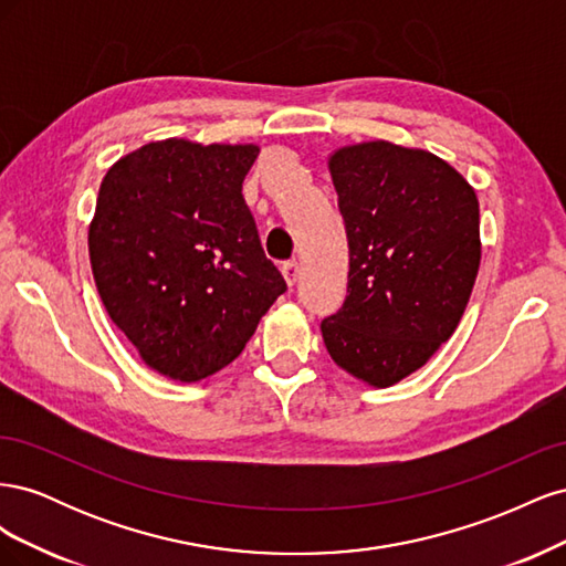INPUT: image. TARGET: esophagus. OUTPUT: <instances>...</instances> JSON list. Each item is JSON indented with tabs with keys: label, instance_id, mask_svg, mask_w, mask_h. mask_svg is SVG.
I'll return each mask as SVG.
<instances>
[{
	"label": "esophagus",
	"instance_id": "obj_1",
	"mask_svg": "<svg viewBox=\"0 0 566 566\" xmlns=\"http://www.w3.org/2000/svg\"><path fill=\"white\" fill-rule=\"evenodd\" d=\"M300 273H302V266H300L297 260H290V262L283 264V276H285L287 285H295L297 279H300Z\"/></svg>",
	"mask_w": 566,
	"mask_h": 566
}]
</instances>
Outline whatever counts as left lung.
Here are the masks:
<instances>
[{
    "label": "left lung",
    "mask_w": 566,
    "mask_h": 566,
    "mask_svg": "<svg viewBox=\"0 0 566 566\" xmlns=\"http://www.w3.org/2000/svg\"><path fill=\"white\" fill-rule=\"evenodd\" d=\"M349 243L347 297L321 321L333 361L373 387L427 364L465 312L482 260L479 202L455 169L389 142L331 158Z\"/></svg>",
    "instance_id": "1"
}]
</instances>
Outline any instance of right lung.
<instances>
[{
  "label": "right lung",
  "mask_w": 566,
  "mask_h": 566,
  "mask_svg": "<svg viewBox=\"0 0 566 566\" xmlns=\"http://www.w3.org/2000/svg\"><path fill=\"white\" fill-rule=\"evenodd\" d=\"M256 153L153 142L101 181L90 227L98 295L146 366L172 380L229 366L287 290L243 198Z\"/></svg>",
  "instance_id": "add662e5"
}]
</instances>
